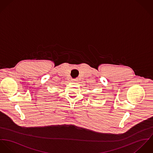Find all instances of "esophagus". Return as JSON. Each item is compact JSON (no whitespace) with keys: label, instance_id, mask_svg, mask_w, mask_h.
<instances>
[{"label":"esophagus","instance_id":"esophagus-1","mask_svg":"<svg viewBox=\"0 0 153 153\" xmlns=\"http://www.w3.org/2000/svg\"><path fill=\"white\" fill-rule=\"evenodd\" d=\"M72 82H77V80H76V79H73V80H72Z\"/></svg>","mask_w":153,"mask_h":153}]
</instances>
